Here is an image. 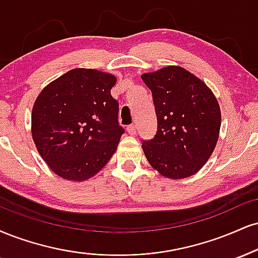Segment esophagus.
<instances>
[{"mask_svg":"<svg viewBox=\"0 0 258 258\" xmlns=\"http://www.w3.org/2000/svg\"><path fill=\"white\" fill-rule=\"evenodd\" d=\"M126 131L128 132V135H136V131H137V127H136V125H130L126 128Z\"/></svg>","mask_w":258,"mask_h":258,"instance_id":"1","label":"esophagus"}]
</instances>
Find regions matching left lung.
I'll list each match as a JSON object with an SVG mask.
<instances>
[{
	"mask_svg": "<svg viewBox=\"0 0 258 258\" xmlns=\"http://www.w3.org/2000/svg\"><path fill=\"white\" fill-rule=\"evenodd\" d=\"M151 90L157 116L156 135L143 141L145 157L169 179L196 174L218 143L221 111L213 91L196 76L179 66L142 74Z\"/></svg>",
	"mask_w": 258,
	"mask_h": 258,
	"instance_id": "1",
	"label": "left lung"
}]
</instances>
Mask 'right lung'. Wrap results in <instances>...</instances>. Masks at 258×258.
<instances>
[{
  "instance_id": "right-lung-1",
  "label": "right lung",
  "mask_w": 258,
  "mask_h": 258,
  "mask_svg": "<svg viewBox=\"0 0 258 258\" xmlns=\"http://www.w3.org/2000/svg\"><path fill=\"white\" fill-rule=\"evenodd\" d=\"M115 76L74 68L40 91L32 108L31 132L52 172L71 181L97 174L116 151L123 128L119 103L110 95Z\"/></svg>"
}]
</instances>
